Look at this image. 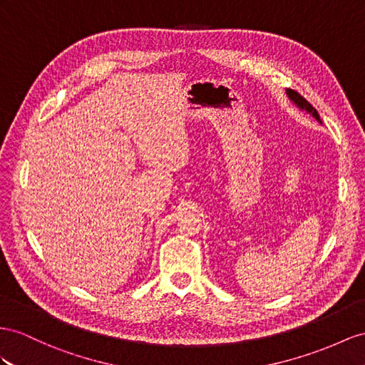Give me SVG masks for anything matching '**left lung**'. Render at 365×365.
<instances>
[{
  "instance_id": "8db88e82",
  "label": "left lung",
  "mask_w": 365,
  "mask_h": 365,
  "mask_svg": "<svg viewBox=\"0 0 365 365\" xmlns=\"http://www.w3.org/2000/svg\"><path fill=\"white\" fill-rule=\"evenodd\" d=\"M287 96L289 97V100H293L299 108H301V109H305L307 112H310V114H312L317 121H321L319 114H317V110L310 105V103H308V101L301 96V93L296 92V91H293V89H287Z\"/></svg>"
}]
</instances>
